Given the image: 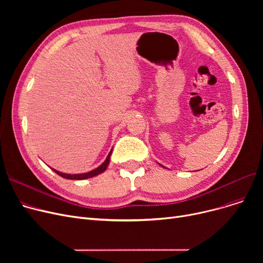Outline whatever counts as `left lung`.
<instances>
[{"mask_svg": "<svg viewBox=\"0 0 263 263\" xmlns=\"http://www.w3.org/2000/svg\"><path fill=\"white\" fill-rule=\"evenodd\" d=\"M160 165H161V164H160ZM161 166H162V165H161ZM163 167H164V166H163Z\"/></svg>", "mask_w": 263, "mask_h": 263, "instance_id": "1", "label": "left lung"}]
</instances>
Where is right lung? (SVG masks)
Instances as JSON below:
<instances>
[{
  "instance_id": "obj_1",
  "label": "right lung",
  "mask_w": 263,
  "mask_h": 263,
  "mask_svg": "<svg viewBox=\"0 0 263 263\" xmlns=\"http://www.w3.org/2000/svg\"><path fill=\"white\" fill-rule=\"evenodd\" d=\"M110 155H112V149H110L109 154L107 155L105 161L100 165V166H98L97 168L88 172V173H83V174H65V173H62V172H59L57 170L52 168L55 173H57L59 176L65 178V179H69V180H84V179H88V178H92L95 176H98L100 174H102L103 172L106 171L108 164H109V159H110Z\"/></svg>"
}]
</instances>
